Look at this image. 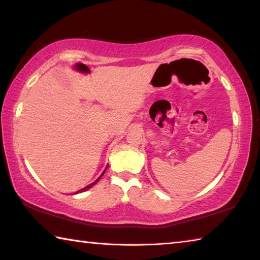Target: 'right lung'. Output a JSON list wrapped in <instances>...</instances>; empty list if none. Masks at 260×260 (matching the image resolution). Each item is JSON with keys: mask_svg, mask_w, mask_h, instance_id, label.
<instances>
[{"mask_svg": "<svg viewBox=\"0 0 260 260\" xmlns=\"http://www.w3.org/2000/svg\"><path fill=\"white\" fill-rule=\"evenodd\" d=\"M104 172H105V170H104ZM104 172H103L102 174H101V177H102V175L104 174ZM101 177H100V178H99L98 180H96V181H94L93 183H91V184H89V186H87V187H85V188H82V189H80V190H79V191H77L76 193H78V192H82V191H86V190H87V189H89V188H91V187H93L95 183H98V181H99V180L101 179Z\"/></svg>", "mask_w": 260, "mask_h": 260, "instance_id": "right-lung-1", "label": "right lung"}]
</instances>
